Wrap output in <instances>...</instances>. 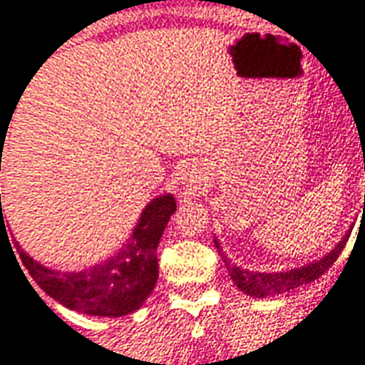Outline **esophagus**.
<instances>
[{"label":"esophagus","instance_id":"esophagus-1","mask_svg":"<svg viewBox=\"0 0 365 365\" xmlns=\"http://www.w3.org/2000/svg\"><path fill=\"white\" fill-rule=\"evenodd\" d=\"M180 180L192 190V188H196V186L200 185V173L196 171L194 167H188V169H185L182 175H180Z\"/></svg>","mask_w":365,"mask_h":365}]
</instances>
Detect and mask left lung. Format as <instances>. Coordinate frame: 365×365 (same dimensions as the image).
<instances>
[{
    "instance_id": "1",
    "label": "left lung",
    "mask_w": 365,
    "mask_h": 365,
    "mask_svg": "<svg viewBox=\"0 0 365 365\" xmlns=\"http://www.w3.org/2000/svg\"><path fill=\"white\" fill-rule=\"evenodd\" d=\"M350 233H352V231H348L346 235H344V239H342V241H340L323 260H317V262L307 264V267L303 268H294V270H289V272H249V270L239 268L237 264H231L230 259L222 252V249H220V247H217V249L222 252L223 262H225V267H227V272H230L231 280L235 282V286L247 295L264 297V295L292 292V289L299 288V286H305V284H309V282L317 280L319 276L327 272V270L334 264V260L339 259V255L342 252V249L346 247V241L348 237H350ZM215 245H217V241H215Z\"/></svg>"
}]
</instances>
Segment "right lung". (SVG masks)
<instances>
[{"mask_svg":"<svg viewBox=\"0 0 365 365\" xmlns=\"http://www.w3.org/2000/svg\"><path fill=\"white\" fill-rule=\"evenodd\" d=\"M175 210L177 202L171 194L151 200L124 249L114 259L83 272L50 270L31 259L25 251L19 255L33 280L56 302L87 315L120 317L140 309L155 288L159 276L157 245Z\"/></svg>","mask_w":365,"mask_h":365,"instance_id":"1","label":"right lung"}]
</instances>
